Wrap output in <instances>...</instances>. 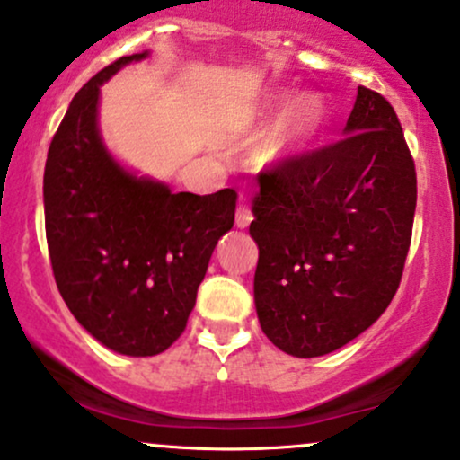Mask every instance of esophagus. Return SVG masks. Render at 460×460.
I'll return each instance as SVG.
<instances>
[{
  "label": "esophagus",
  "instance_id": "obj_1",
  "mask_svg": "<svg viewBox=\"0 0 460 460\" xmlns=\"http://www.w3.org/2000/svg\"><path fill=\"white\" fill-rule=\"evenodd\" d=\"M251 222H253V214H251L249 207H238V211H235V225H238V229H246Z\"/></svg>",
  "mask_w": 460,
  "mask_h": 460
}]
</instances>
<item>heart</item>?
Masks as SVG:
<instances>
[{
  "instance_id": "heart-1",
  "label": "heart",
  "mask_w": 460,
  "mask_h": 460,
  "mask_svg": "<svg viewBox=\"0 0 460 460\" xmlns=\"http://www.w3.org/2000/svg\"><path fill=\"white\" fill-rule=\"evenodd\" d=\"M275 118L255 146V161L266 170L286 168L319 144L330 126V107L319 93L272 91L253 107V119L264 124Z\"/></svg>"
}]
</instances>
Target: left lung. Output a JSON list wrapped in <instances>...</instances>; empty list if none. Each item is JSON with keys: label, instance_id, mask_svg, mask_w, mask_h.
<instances>
[{"label": "left lung", "instance_id": "1", "mask_svg": "<svg viewBox=\"0 0 460 460\" xmlns=\"http://www.w3.org/2000/svg\"><path fill=\"white\" fill-rule=\"evenodd\" d=\"M338 144L257 176L261 330L281 351L341 349L382 316L411 246L417 174L391 104L358 87Z\"/></svg>", "mask_w": 460, "mask_h": 460}]
</instances>
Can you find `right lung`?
I'll list each match as a JSON object with an SVG mask.
<instances>
[{"instance_id":"obj_1","label":"right lung","mask_w":460,"mask_h":460,"mask_svg":"<svg viewBox=\"0 0 460 460\" xmlns=\"http://www.w3.org/2000/svg\"><path fill=\"white\" fill-rule=\"evenodd\" d=\"M150 52L124 57L75 93L43 174L45 235L60 296L111 351L156 356L183 334L235 190L174 194L126 168L100 133V87Z\"/></svg>"}]
</instances>
